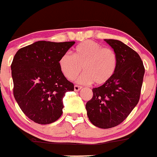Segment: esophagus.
<instances>
[{
  "mask_svg": "<svg viewBox=\"0 0 157 157\" xmlns=\"http://www.w3.org/2000/svg\"><path fill=\"white\" fill-rule=\"evenodd\" d=\"M82 88V87L78 86V85H75V86H74V90H75V91H78V90H80Z\"/></svg>",
  "mask_w": 157,
  "mask_h": 157,
  "instance_id": "esophagus-1",
  "label": "esophagus"
}]
</instances>
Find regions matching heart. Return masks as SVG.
<instances>
[{"label": "heart", "instance_id": "1", "mask_svg": "<svg viewBox=\"0 0 157 157\" xmlns=\"http://www.w3.org/2000/svg\"><path fill=\"white\" fill-rule=\"evenodd\" d=\"M59 67L63 75L68 80H73L82 72L78 79L80 84L88 85L92 82L103 85L114 76L118 67L117 55L113 50L103 48L93 41H85L74 49L73 56L63 55L59 60Z\"/></svg>", "mask_w": 157, "mask_h": 157}]
</instances>
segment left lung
Listing matches in <instances>:
<instances>
[{
  "instance_id": "8db88e82",
  "label": "left lung",
  "mask_w": 157,
  "mask_h": 157,
  "mask_svg": "<svg viewBox=\"0 0 157 157\" xmlns=\"http://www.w3.org/2000/svg\"><path fill=\"white\" fill-rule=\"evenodd\" d=\"M104 41L117 55V69L109 82L92 89L93 98L85 107L94 125L109 128L123 122L138 104L145 69L138 53L128 45L119 40Z\"/></svg>"
}]
</instances>
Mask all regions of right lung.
Listing matches in <instances>:
<instances>
[{
    "label": "right lung",
    "instance_id": "right-lung-1",
    "mask_svg": "<svg viewBox=\"0 0 157 157\" xmlns=\"http://www.w3.org/2000/svg\"><path fill=\"white\" fill-rule=\"evenodd\" d=\"M75 44L39 41L19 49L11 64L13 95L22 112L41 125L52 123L63 113V98L74 85L63 75L61 56Z\"/></svg>",
    "mask_w": 157,
    "mask_h": 157
}]
</instances>
